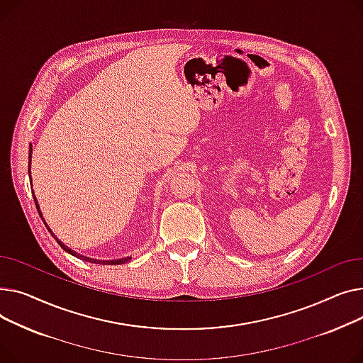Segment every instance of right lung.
Masks as SVG:
<instances>
[{
    "label": "right lung",
    "instance_id": "obj_1",
    "mask_svg": "<svg viewBox=\"0 0 363 363\" xmlns=\"http://www.w3.org/2000/svg\"><path fill=\"white\" fill-rule=\"evenodd\" d=\"M30 158H32V145H30V147H29V167H30ZM30 173V172H29ZM35 196V195H33ZM35 205H36V209H38V212H39V216H40V218H42V214H40V211H39V206H38V201H36V198H35ZM42 220H44V218H42ZM45 223V221H44ZM47 225V224H45ZM47 228H48V225H47ZM48 231L52 234V236H54V233L48 228ZM55 238V236H54ZM55 240H57V243L64 249V250H66V252H69V253H72V255H74V257H77L79 259H83V261H88V262H94V264H102V265H120V264H124V262H127V261H129L130 258H123V259H113V261H98V259H89L88 257H82V255H79V253H76V252H73L70 247H67L66 245H64V243H61L57 238H55Z\"/></svg>",
    "mask_w": 363,
    "mask_h": 363
}]
</instances>
